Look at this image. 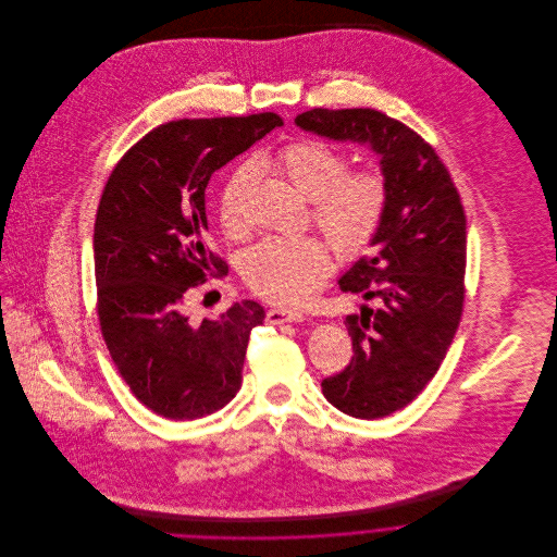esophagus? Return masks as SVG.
<instances>
[{
    "mask_svg": "<svg viewBox=\"0 0 557 557\" xmlns=\"http://www.w3.org/2000/svg\"><path fill=\"white\" fill-rule=\"evenodd\" d=\"M265 319L270 323H296V321H305L302 311H292V309H270Z\"/></svg>",
    "mask_w": 557,
    "mask_h": 557,
    "instance_id": "obj_1",
    "label": "esophagus"
}]
</instances>
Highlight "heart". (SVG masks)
Segmentation results:
<instances>
[{"label": "heart", "instance_id": "b5f03b06", "mask_svg": "<svg viewBox=\"0 0 557 557\" xmlns=\"http://www.w3.org/2000/svg\"><path fill=\"white\" fill-rule=\"evenodd\" d=\"M272 164L311 199L313 221L338 255L356 257L373 242L386 212V182L373 169L347 171V159L336 148L300 139L281 148ZM252 180V166L239 164L225 180L216 210L225 234L239 236L244 223V193ZM332 255L323 239L265 238L255 244L242 261L248 287L278 305L305 298L330 274Z\"/></svg>", "mask_w": 557, "mask_h": 557}]
</instances>
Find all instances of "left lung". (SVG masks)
<instances>
[{"mask_svg": "<svg viewBox=\"0 0 557 557\" xmlns=\"http://www.w3.org/2000/svg\"><path fill=\"white\" fill-rule=\"evenodd\" d=\"M296 126L332 141L369 146L380 157L386 212L371 242L341 278V292L377 302L347 315L351 362L321 382L347 416H391L433 380L463 311L468 227L461 197L435 150L375 109H311Z\"/></svg>", "mask_w": 557, "mask_h": 557, "instance_id": "obj_1", "label": "left lung"}]
</instances>
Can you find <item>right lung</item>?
I'll use <instances>...</instances> for the list:
<instances>
[{"label": "right lung", "instance_id": "1", "mask_svg": "<svg viewBox=\"0 0 557 557\" xmlns=\"http://www.w3.org/2000/svg\"><path fill=\"white\" fill-rule=\"evenodd\" d=\"M276 126V113L162 124L104 184L94 225L102 338L133 395L164 418H203L238 395L263 307L234 302L221 318L195 323L184 300L206 274H227L208 239L212 173Z\"/></svg>", "mask_w": 557, "mask_h": 557}]
</instances>
